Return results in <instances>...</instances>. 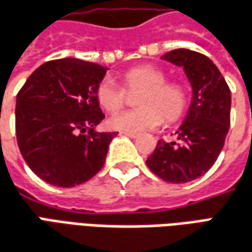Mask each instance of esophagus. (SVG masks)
I'll return each instance as SVG.
<instances>
[{
	"instance_id": "obj_1",
	"label": "esophagus",
	"mask_w": 252,
	"mask_h": 252,
	"mask_svg": "<svg viewBox=\"0 0 252 252\" xmlns=\"http://www.w3.org/2000/svg\"><path fill=\"white\" fill-rule=\"evenodd\" d=\"M124 135H126V136H129V138L132 139H135V138H138L139 135L138 133H135V132H123Z\"/></svg>"
}]
</instances>
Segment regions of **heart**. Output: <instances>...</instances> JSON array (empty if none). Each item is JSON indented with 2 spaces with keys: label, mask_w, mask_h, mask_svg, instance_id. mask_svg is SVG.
Segmentation results:
<instances>
[{
  "label": "heart",
  "mask_w": 252,
  "mask_h": 252,
  "mask_svg": "<svg viewBox=\"0 0 252 252\" xmlns=\"http://www.w3.org/2000/svg\"><path fill=\"white\" fill-rule=\"evenodd\" d=\"M120 86L103 79L96 87V99L109 113H117L126 103V93L140 92L136 95L139 108L116 114L109 126L124 132H143L180 119L188 103V93L179 82H166L161 69L153 65H138L120 75Z\"/></svg>",
  "instance_id": "obj_1"
}]
</instances>
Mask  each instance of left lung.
Instances as JSON below:
<instances>
[{
  "instance_id": "obj_1",
  "label": "left lung",
  "mask_w": 252,
  "mask_h": 252,
  "mask_svg": "<svg viewBox=\"0 0 252 252\" xmlns=\"http://www.w3.org/2000/svg\"><path fill=\"white\" fill-rule=\"evenodd\" d=\"M162 60L183 66L192 99L175 140H158L146 163L159 179L181 184L203 176L217 161L229 131L230 90L205 54L176 49L163 54Z\"/></svg>"
}]
</instances>
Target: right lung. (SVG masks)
I'll return each instance as SVG.
<instances>
[{
    "label": "right lung",
    "instance_id": "add662e5",
    "mask_svg": "<svg viewBox=\"0 0 252 252\" xmlns=\"http://www.w3.org/2000/svg\"><path fill=\"white\" fill-rule=\"evenodd\" d=\"M108 68L77 59L36 68L16 98V136L24 161L52 186H79L99 172L117 132H96L105 119L96 87Z\"/></svg>",
    "mask_w": 252,
    "mask_h": 252
}]
</instances>
